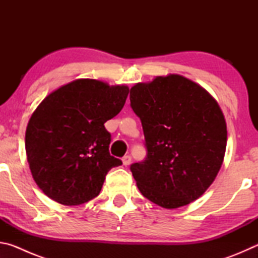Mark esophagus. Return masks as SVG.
<instances>
[{
    "label": "esophagus",
    "mask_w": 258,
    "mask_h": 258,
    "mask_svg": "<svg viewBox=\"0 0 258 258\" xmlns=\"http://www.w3.org/2000/svg\"><path fill=\"white\" fill-rule=\"evenodd\" d=\"M121 160H123V164L125 166H127V165L131 164V160H132V158H131L130 155H126V156L123 157V159H121Z\"/></svg>",
    "instance_id": "esophagus-1"
}]
</instances>
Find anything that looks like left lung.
<instances>
[{
    "instance_id": "1",
    "label": "left lung",
    "mask_w": 258,
    "mask_h": 258,
    "mask_svg": "<svg viewBox=\"0 0 258 258\" xmlns=\"http://www.w3.org/2000/svg\"><path fill=\"white\" fill-rule=\"evenodd\" d=\"M147 157L130 166L141 194L173 209L198 199L215 180L226 148V125L206 90L180 75L131 89Z\"/></svg>"
}]
</instances>
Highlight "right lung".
Returning a JSON list of instances; mask_svg holds the SVG:
<instances>
[{
    "instance_id": "1",
    "label": "right lung",
    "mask_w": 258,
    "mask_h": 258,
    "mask_svg": "<svg viewBox=\"0 0 258 258\" xmlns=\"http://www.w3.org/2000/svg\"><path fill=\"white\" fill-rule=\"evenodd\" d=\"M127 95V86L77 80L36 108L26 130V154L47 197L75 206L100 194L107 173L123 164L109 152L111 134L104 123L119 113Z\"/></svg>"
}]
</instances>
